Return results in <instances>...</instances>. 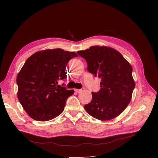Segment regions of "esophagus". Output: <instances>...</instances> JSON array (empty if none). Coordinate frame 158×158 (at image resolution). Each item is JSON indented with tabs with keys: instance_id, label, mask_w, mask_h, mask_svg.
Returning a JSON list of instances; mask_svg holds the SVG:
<instances>
[{
	"instance_id": "obj_1",
	"label": "esophagus",
	"mask_w": 158,
	"mask_h": 158,
	"mask_svg": "<svg viewBox=\"0 0 158 158\" xmlns=\"http://www.w3.org/2000/svg\"><path fill=\"white\" fill-rule=\"evenodd\" d=\"M84 89V88H82V89H74V91L76 92V93H80V92H81L82 91H83Z\"/></svg>"
}]
</instances>
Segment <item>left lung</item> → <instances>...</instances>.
Wrapping results in <instances>:
<instances>
[{"label":"left lung","instance_id":"1","mask_svg":"<svg viewBox=\"0 0 158 158\" xmlns=\"http://www.w3.org/2000/svg\"><path fill=\"white\" fill-rule=\"evenodd\" d=\"M77 53L87 63V71L101 79V89L92 93L93 98L84 105L87 113L100 121L120 115L131 102L135 82L129 62L116 49L91 46Z\"/></svg>","mask_w":158,"mask_h":158}]
</instances>
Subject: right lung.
Masks as SVG:
<instances>
[{
    "mask_svg": "<svg viewBox=\"0 0 158 158\" xmlns=\"http://www.w3.org/2000/svg\"><path fill=\"white\" fill-rule=\"evenodd\" d=\"M77 56L62 49H46L26 60L17 76V98L31 118L48 121L63 112L67 99L74 91L58 85V81L67 76V62Z\"/></svg>",
    "mask_w": 158,
    "mask_h": 158,
    "instance_id": "add662e5",
    "label": "right lung"
}]
</instances>
